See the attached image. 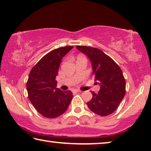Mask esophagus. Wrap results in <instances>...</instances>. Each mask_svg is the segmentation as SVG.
Returning <instances> with one entry per match:
<instances>
[{"instance_id":"1","label":"esophagus","mask_w":151,"mask_h":151,"mask_svg":"<svg viewBox=\"0 0 151 151\" xmlns=\"http://www.w3.org/2000/svg\"><path fill=\"white\" fill-rule=\"evenodd\" d=\"M75 92H76V93H81V91H80V90H75Z\"/></svg>"}]
</instances>
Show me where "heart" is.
<instances>
[{"instance_id":"heart-1","label":"heart","mask_w":151,"mask_h":151,"mask_svg":"<svg viewBox=\"0 0 151 151\" xmlns=\"http://www.w3.org/2000/svg\"><path fill=\"white\" fill-rule=\"evenodd\" d=\"M85 58L83 57V56H81V55H79V56H78V57H77V59L78 58Z\"/></svg>"}]
</instances>
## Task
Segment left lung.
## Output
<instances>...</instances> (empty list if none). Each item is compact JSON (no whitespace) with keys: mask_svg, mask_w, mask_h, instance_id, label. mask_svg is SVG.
<instances>
[{"mask_svg":"<svg viewBox=\"0 0 151 151\" xmlns=\"http://www.w3.org/2000/svg\"><path fill=\"white\" fill-rule=\"evenodd\" d=\"M90 58L94 81L101 86L98 93L91 92L93 98L87 105L99 116L109 115L118 108L126 93V82L121 68L112 58L96 48L76 46Z\"/></svg>","mask_w":151,"mask_h":151,"instance_id":"obj_1","label":"left lung"}]
</instances>
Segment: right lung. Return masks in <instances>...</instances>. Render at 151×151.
Returning <instances> with one entry per match:
<instances>
[{"label": "right lung", "instance_id": "add662e5", "mask_svg": "<svg viewBox=\"0 0 151 151\" xmlns=\"http://www.w3.org/2000/svg\"><path fill=\"white\" fill-rule=\"evenodd\" d=\"M73 46L56 48L45 55L32 68L27 83L28 96L43 116L55 119L63 114L70 103L73 93L57 88L56 76L63 57Z\"/></svg>", "mask_w": 151, "mask_h": 151}]
</instances>
